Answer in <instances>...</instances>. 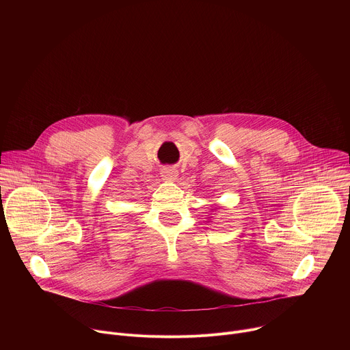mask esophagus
<instances>
[{
	"label": "esophagus",
	"mask_w": 350,
	"mask_h": 350,
	"mask_svg": "<svg viewBox=\"0 0 350 350\" xmlns=\"http://www.w3.org/2000/svg\"><path fill=\"white\" fill-rule=\"evenodd\" d=\"M162 177L169 181H174L178 177V170L174 167H165L162 169Z\"/></svg>",
	"instance_id": "34e87169"
}]
</instances>
